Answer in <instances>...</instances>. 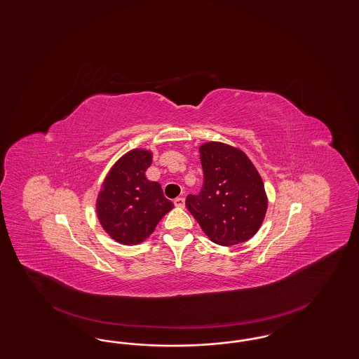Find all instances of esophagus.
<instances>
[{"label":"esophagus","mask_w":359,"mask_h":359,"mask_svg":"<svg viewBox=\"0 0 359 359\" xmlns=\"http://www.w3.org/2000/svg\"><path fill=\"white\" fill-rule=\"evenodd\" d=\"M173 204H175L176 207H179V208H184V205H186V198H176L173 200Z\"/></svg>","instance_id":"1"}]
</instances>
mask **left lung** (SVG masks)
<instances>
[{
  "label": "left lung",
  "instance_id": "obj_1",
  "mask_svg": "<svg viewBox=\"0 0 359 359\" xmlns=\"http://www.w3.org/2000/svg\"><path fill=\"white\" fill-rule=\"evenodd\" d=\"M204 184L188 195L187 210L210 241L235 245L256 235L264 222L268 198L260 173L241 149L210 142L200 147Z\"/></svg>",
  "mask_w": 359,
  "mask_h": 359
}]
</instances>
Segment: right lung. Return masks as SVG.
<instances>
[{
  "label": "right lung",
  "mask_w": 359,
  "mask_h": 359,
  "mask_svg": "<svg viewBox=\"0 0 359 359\" xmlns=\"http://www.w3.org/2000/svg\"><path fill=\"white\" fill-rule=\"evenodd\" d=\"M152 154L133 149L114 164L106 176L97 200L99 223L112 238L124 245L146 240L161 217L172 210L161 187L149 182L146 170Z\"/></svg>",
  "instance_id": "1"
}]
</instances>
